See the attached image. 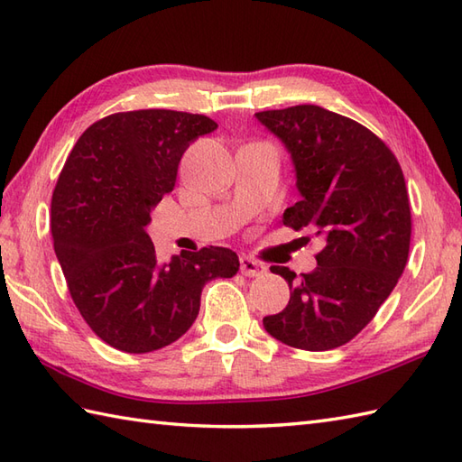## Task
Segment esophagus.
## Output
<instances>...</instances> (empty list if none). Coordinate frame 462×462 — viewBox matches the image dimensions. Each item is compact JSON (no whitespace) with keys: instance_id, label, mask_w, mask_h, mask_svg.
Masks as SVG:
<instances>
[{"instance_id":"esophagus-1","label":"esophagus","mask_w":462,"mask_h":462,"mask_svg":"<svg viewBox=\"0 0 462 462\" xmlns=\"http://www.w3.org/2000/svg\"><path fill=\"white\" fill-rule=\"evenodd\" d=\"M240 273L245 277H260L265 273V267L260 262L252 260V257L244 255L240 257Z\"/></svg>"}]
</instances>
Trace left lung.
<instances>
[{
	"instance_id": "8db88e82",
	"label": "left lung",
	"mask_w": 462,
	"mask_h": 462,
	"mask_svg": "<svg viewBox=\"0 0 462 462\" xmlns=\"http://www.w3.org/2000/svg\"><path fill=\"white\" fill-rule=\"evenodd\" d=\"M255 117L282 139L295 165L301 200L283 212V224L325 244L317 267L301 280L289 267L272 265L291 297L263 327L287 346L338 348L378 313L407 263L411 210L402 167L368 127L320 106Z\"/></svg>"
}]
</instances>
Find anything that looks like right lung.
Masks as SVG:
<instances>
[{"label": "right lung", "instance_id": "1", "mask_svg": "<svg viewBox=\"0 0 462 462\" xmlns=\"http://www.w3.org/2000/svg\"><path fill=\"white\" fill-rule=\"evenodd\" d=\"M217 127L175 110L112 114L64 163L51 202L52 244L74 305L106 345L130 354L169 346L195 323L202 287L238 272L236 252L218 245L159 263L145 232L182 153Z\"/></svg>", "mask_w": 462, "mask_h": 462}]
</instances>
